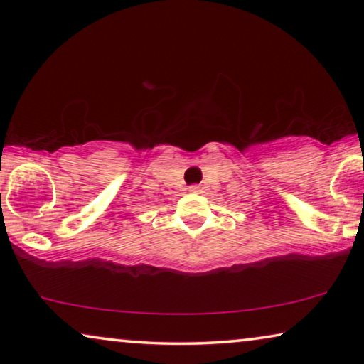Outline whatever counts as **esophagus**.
<instances>
[{
    "label": "esophagus",
    "instance_id": "34e87169",
    "mask_svg": "<svg viewBox=\"0 0 364 364\" xmlns=\"http://www.w3.org/2000/svg\"><path fill=\"white\" fill-rule=\"evenodd\" d=\"M188 192H191V193H200L202 187L200 186H191V187H188Z\"/></svg>",
    "mask_w": 364,
    "mask_h": 364
}]
</instances>
